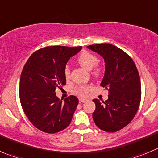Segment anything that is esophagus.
<instances>
[{
	"instance_id": "34e87169",
	"label": "esophagus",
	"mask_w": 158,
	"mask_h": 158,
	"mask_svg": "<svg viewBox=\"0 0 158 158\" xmlns=\"http://www.w3.org/2000/svg\"><path fill=\"white\" fill-rule=\"evenodd\" d=\"M86 101H87V100L84 99V98H80V99H79V101H80V102H82V103L86 102Z\"/></svg>"
}]
</instances>
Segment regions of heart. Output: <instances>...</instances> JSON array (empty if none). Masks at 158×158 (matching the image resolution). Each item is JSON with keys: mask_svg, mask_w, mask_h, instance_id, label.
<instances>
[{"mask_svg": "<svg viewBox=\"0 0 158 158\" xmlns=\"http://www.w3.org/2000/svg\"><path fill=\"white\" fill-rule=\"evenodd\" d=\"M77 61L84 69L91 70V74L95 77H98L102 73V67L97 63L98 57L93 53L89 52L87 51H82L77 57ZM64 76L67 80L70 78V69H69V66H65L64 68ZM91 86L89 85H79L73 89L72 92L79 97H85L88 95Z\"/></svg>", "mask_w": 158, "mask_h": 158, "instance_id": "b5f03b06", "label": "heart"}]
</instances>
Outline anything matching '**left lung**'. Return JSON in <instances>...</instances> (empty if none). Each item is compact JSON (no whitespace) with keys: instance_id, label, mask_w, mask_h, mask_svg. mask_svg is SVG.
Masks as SVG:
<instances>
[{"instance_id":"left-lung-1","label":"left lung","mask_w":158,"mask_h":158,"mask_svg":"<svg viewBox=\"0 0 158 158\" xmlns=\"http://www.w3.org/2000/svg\"><path fill=\"white\" fill-rule=\"evenodd\" d=\"M87 48L98 53L105 61V74L101 86L108 90L103 103L93 100L96 109L93 118L99 129L114 132L131 122L139 109L141 83L139 72L129 55L116 46L94 44Z\"/></svg>"}]
</instances>
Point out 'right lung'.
Returning <instances> with one entry per match:
<instances>
[{"label":"right lung","mask_w":158,"mask_h":158,"mask_svg":"<svg viewBox=\"0 0 158 158\" xmlns=\"http://www.w3.org/2000/svg\"><path fill=\"white\" fill-rule=\"evenodd\" d=\"M82 47H45L35 51L26 61L19 83L23 111L36 128L56 133L69 126L79 103L75 96L58 99L55 90L66 84L64 69L71 57Z\"/></svg>","instance_id":"obj_1"}]
</instances>
